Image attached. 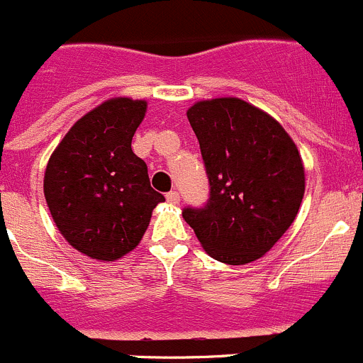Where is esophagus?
<instances>
[{"mask_svg":"<svg viewBox=\"0 0 363 363\" xmlns=\"http://www.w3.org/2000/svg\"><path fill=\"white\" fill-rule=\"evenodd\" d=\"M167 202L168 203H179L181 202V195H179V191H170V193H167Z\"/></svg>","mask_w":363,"mask_h":363,"instance_id":"34e87169","label":"esophagus"}]
</instances>
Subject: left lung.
Returning <instances> with one entry per match:
<instances>
[{
	"label": "left lung",
	"instance_id": "obj_1",
	"mask_svg": "<svg viewBox=\"0 0 363 363\" xmlns=\"http://www.w3.org/2000/svg\"><path fill=\"white\" fill-rule=\"evenodd\" d=\"M209 179L202 207L186 206V223L220 262H252L296 218L305 170L286 129L235 97L200 101L188 110Z\"/></svg>",
	"mask_w": 363,
	"mask_h": 363
}]
</instances>
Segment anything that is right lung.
Returning <instances> with one entry per match:
<instances>
[{
  "instance_id": "right-lung-1",
  "label": "right lung",
  "mask_w": 363,
  "mask_h": 363,
  "mask_svg": "<svg viewBox=\"0 0 363 363\" xmlns=\"http://www.w3.org/2000/svg\"><path fill=\"white\" fill-rule=\"evenodd\" d=\"M145 101L111 99L76 122L49 157L44 195L63 238L97 260L131 252L164 196L131 149Z\"/></svg>"
}]
</instances>
